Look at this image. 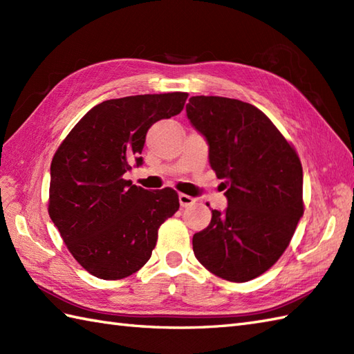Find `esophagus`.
I'll use <instances>...</instances> for the list:
<instances>
[{
    "mask_svg": "<svg viewBox=\"0 0 354 354\" xmlns=\"http://www.w3.org/2000/svg\"><path fill=\"white\" fill-rule=\"evenodd\" d=\"M194 202H196V199L189 196V194H179V204H181V207H190Z\"/></svg>",
    "mask_w": 354,
    "mask_h": 354,
    "instance_id": "esophagus-1",
    "label": "esophagus"
}]
</instances>
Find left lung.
I'll list each match as a JSON object with an SVG mask.
<instances>
[{"mask_svg":"<svg viewBox=\"0 0 354 354\" xmlns=\"http://www.w3.org/2000/svg\"><path fill=\"white\" fill-rule=\"evenodd\" d=\"M187 118L208 142L209 165L225 179V212L193 236L209 272L243 283L281 257L303 216L301 161L274 123L250 103L190 97Z\"/></svg>","mask_w":354,"mask_h":354,"instance_id":"8db88e82","label":"left lung"}]
</instances>
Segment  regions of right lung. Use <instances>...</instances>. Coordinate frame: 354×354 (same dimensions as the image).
Listing matches in <instances>:
<instances>
[{"mask_svg": "<svg viewBox=\"0 0 354 354\" xmlns=\"http://www.w3.org/2000/svg\"><path fill=\"white\" fill-rule=\"evenodd\" d=\"M189 94H145L102 102L82 117L53 156L48 214L73 257L102 280L146 265L178 193L149 192L123 175L140 156L149 127L178 115Z\"/></svg>", "mask_w": 354, "mask_h": 354, "instance_id": "1", "label": "right lung"}]
</instances>
